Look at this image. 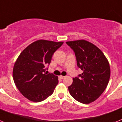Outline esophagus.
Segmentation results:
<instances>
[{
	"instance_id": "1",
	"label": "esophagus",
	"mask_w": 122,
	"mask_h": 122,
	"mask_svg": "<svg viewBox=\"0 0 122 122\" xmlns=\"http://www.w3.org/2000/svg\"><path fill=\"white\" fill-rule=\"evenodd\" d=\"M59 78H60V79H61V80H62V79H64V78H65V76H62V75H60V76H59Z\"/></svg>"
}]
</instances>
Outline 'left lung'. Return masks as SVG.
Segmentation results:
<instances>
[{
  "label": "left lung",
  "instance_id": "obj_1",
  "mask_svg": "<svg viewBox=\"0 0 122 122\" xmlns=\"http://www.w3.org/2000/svg\"><path fill=\"white\" fill-rule=\"evenodd\" d=\"M76 56L81 74L73 78L69 86L71 96L78 102L88 104L99 97L107 87L110 78V67L103 53L97 47L85 40L66 42Z\"/></svg>",
  "mask_w": 122,
  "mask_h": 122
}]
</instances>
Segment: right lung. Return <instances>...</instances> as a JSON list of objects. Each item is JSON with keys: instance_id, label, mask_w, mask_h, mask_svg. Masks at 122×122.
Listing matches in <instances>:
<instances>
[{"instance_id": "add662e5", "label": "right lung", "mask_w": 122, "mask_h": 122, "mask_svg": "<svg viewBox=\"0 0 122 122\" xmlns=\"http://www.w3.org/2000/svg\"><path fill=\"white\" fill-rule=\"evenodd\" d=\"M62 42L38 40L24 49L13 68V80L22 94L29 100L39 102L53 94L58 78L46 73L55 51Z\"/></svg>"}]
</instances>
